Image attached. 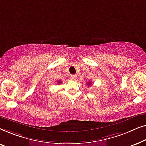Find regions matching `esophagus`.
<instances>
[{
  "instance_id": "34e87169",
  "label": "esophagus",
  "mask_w": 146,
  "mask_h": 146,
  "mask_svg": "<svg viewBox=\"0 0 146 146\" xmlns=\"http://www.w3.org/2000/svg\"><path fill=\"white\" fill-rule=\"evenodd\" d=\"M70 78H71V80H75L76 79H77V75H71V76H70Z\"/></svg>"
}]
</instances>
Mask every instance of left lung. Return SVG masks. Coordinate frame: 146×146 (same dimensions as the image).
Instances as JSON below:
<instances>
[{"label":"left lung","mask_w":146,"mask_h":146,"mask_svg":"<svg viewBox=\"0 0 146 146\" xmlns=\"http://www.w3.org/2000/svg\"><path fill=\"white\" fill-rule=\"evenodd\" d=\"M91 82H88V85H91Z\"/></svg>","instance_id":"8db88e82"}]
</instances>
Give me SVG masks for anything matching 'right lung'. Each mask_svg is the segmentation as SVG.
<instances>
[{
	"label": "right lung",
	"mask_w": 146,
	"mask_h": 146,
	"mask_svg": "<svg viewBox=\"0 0 146 146\" xmlns=\"http://www.w3.org/2000/svg\"><path fill=\"white\" fill-rule=\"evenodd\" d=\"M58 83H61V81H58V82H57Z\"/></svg>",
	"instance_id": "1"
}]
</instances>
